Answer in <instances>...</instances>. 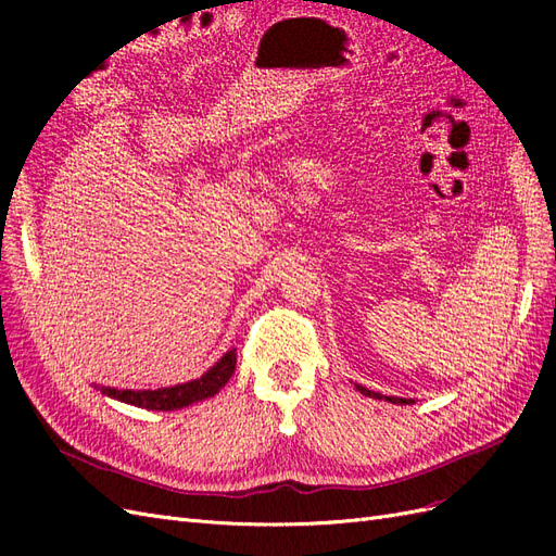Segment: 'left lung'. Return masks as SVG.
Masks as SVG:
<instances>
[{"mask_svg":"<svg viewBox=\"0 0 556 556\" xmlns=\"http://www.w3.org/2000/svg\"><path fill=\"white\" fill-rule=\"evenodd\" d=\"M357 390L362 392V394H366V396H374V399H384V401H392V403H413L410 399H396V396H382V394H378V392H371V390H366V387H359L357 384Z\"/></svg>","mask_w":556,"mask_h":556,"instance_id":"8db88e82","label":"left lung"}]
</instances>
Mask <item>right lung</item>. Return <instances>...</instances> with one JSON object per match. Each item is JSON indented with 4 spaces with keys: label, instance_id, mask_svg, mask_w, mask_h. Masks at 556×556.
Returning <instances> with one entry per match:
<instances>
[{
    "label": "right lung",
    "instance_id": "right-lung-1",
    "mask_svg": "<svg viewBox=\"0 0 556 556\" xmlns=\"http://www.w3.org/2000/svg\"><path fill=\"white\" fill-rule=\"evenodd\" d=\"M233 366H237V350H229L227 355L199 380H190L176 387H164V390H143V392L111 390V387H102V394L123 403H131V406L148 408V410H176V408L192 406V403L204 401L220 392L227 384V380L231 378Z\"/></svg>",
    "mask_w": 556,
    "mask_h": 556
}]
</instances>
